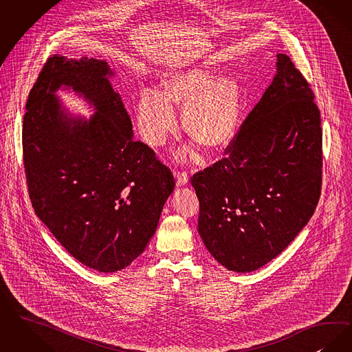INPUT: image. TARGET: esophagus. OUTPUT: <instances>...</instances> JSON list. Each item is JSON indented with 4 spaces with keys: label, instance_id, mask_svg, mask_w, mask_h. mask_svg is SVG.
Here are the masks:
<instances>
[{
    "label": "esophagus",
    "instance_id": "esophagus-1",
    "mask_svg": "<svg viewBox=\"0 0 352 352\" xmlns=\"http://www.w3.org/2000/svg\"><path fill=\"white\" fill-rule=\"evenodd\" d=\"M187 181H188V175H187V173H178L177 174V184L178 186H186L187 184Z\"/></svg>",
    "mask_w": 352,
    "mask_h": 352
}]
</instances>
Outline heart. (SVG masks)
Listing matches in <instances>:
<instances>
[{
  "mask_svg": "<svg viewBox=\"0 0 352 352\" xmlns=\"http://www.w3.org/2000/svg\"><path fill=\"white\" fill-rule=\"evenodd\" d=\"M160 86V91L142 89L136 100L138 126L148 144L160 146L175 131L177 116L171 102L184 107L183 128L201 146L216 151L232 141L242 100L241 82L234 74L191 65L170 72Z\"/></svg>",
  "mask_w": 352,
  "mask_h": 352,
  "instance_id": "heart-1",
  "label": "heart"
}]
</instances>
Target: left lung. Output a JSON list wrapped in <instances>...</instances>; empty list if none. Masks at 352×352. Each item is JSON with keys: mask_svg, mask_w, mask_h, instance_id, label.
Masks as SVG:
<instances>
[{"mask_svg": "<svg viewBox=\"0 0 352 352\" xmlns=\"http://www.w3.org/2000/svg\"><path fill=\"white\" fill-rule=\"evenodd\" d=\"M322 129L314 94L291 58L276 55V74L249 113L228 155L191 184L197 232L229 271L267 265L296 239L317 207Z\"/></svg>", "mask_w": 352, "mask_h": 352, "instance_id": "obj_1", "label": "left lung"}]
</instances>
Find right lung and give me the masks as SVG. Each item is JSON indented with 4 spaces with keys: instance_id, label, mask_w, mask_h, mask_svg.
Returning a JSON list of instances; mask_svg holds the SVG:
<instances>
[{
    "instance_id": "right-lung-1",
    "label": "right lung",
    "mask_w": 352,
    "mask_h": 352,
    "mask_svg": "<svg viewBox=\"0 0 352 352\" xmlns=\"http://www.w3.org/2000/svg\"><path fill=\"white\" fill-rule=\"evenodd\" d=\"M115 72L97 58L50 57L23 118L28 195L44 226L86 267L116 272L155 233L175 182L141 141L115 91ZM73 91L93 108L73 114L56 93Z\"/></svg>"
}]
</instances>
